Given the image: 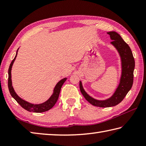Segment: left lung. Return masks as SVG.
<instances>
[{"label": "left lung", "mask_w": 146, "mask_h": 146, "mask_svg": "<svg viewBox=\"0 0 146 146\" xmlns=\"http://www.w3.org/2000/svg\"><path fill=\"white\" fill-rule=\"evenodd\" d=\"M110 35L113 40L111 44L117 49L121 59L122 74L120 82L115 93L110 98L106 100H99L91 97L84 90L82 82L80 81V90L84 97L93 106L100 108H109L117 105L122 101L123 98L131 89L133 83V72L135 69V59L132 51L128 44L123 40L119 34L115 31H110Z\"/></svg>", "instance_id": "obj_1"}]
</instances>
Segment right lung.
<instances>
[{
    "mask_svg": "<svg viewBox=\"0 0 146 146\" xmlns=\"http://www.w3.org/2000/svg\"><path fill=\"white\" fill-rule=\"evenodd\" d=\"M19 49H17L16 55L15 56V58L10 64L9 66V70H8V88L9 93H10L11 95L12 96L15 100L17 102H18L21 107H23L24 109H25L26 110L30 112H34V113H42L47 111L52 108L57 101L59 94H60V91L61 90L62 86L64 82L67 80V78H64L62 79L59 82L56 84L55 88L53 90V93L52 95L49 97L48 100H46V102H44L42 104H31L27 101L22 99L21 97H19L17 94L15 93L14 89L12 86V81H11V68L13 66V64L14 61L15 60V58L17 55V52H18Z\"/></svg>",
    "mask_w": 146,
    "mask_h": 146,
    "instance_id": "right-lung-1",
    "label": "right lung"
}]
</instances>
